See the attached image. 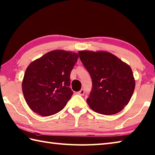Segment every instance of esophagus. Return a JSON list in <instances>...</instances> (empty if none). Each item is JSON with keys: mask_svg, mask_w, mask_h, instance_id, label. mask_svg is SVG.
<instances>
[{"mask_svg": "<svg viewBox=\"0 0 155 155\" xmlns=\"http://www.w3.org/2000/svg\"><path fill=\"white\" fill-rule=\"evenodd\" d=\"M78 95H81V96L83 95L84 94V89H81V90L80 91L78 92Z\"/></svg>", "mask_w": 155, "mask_h": 155, "instance_id": "34e87169", "label": "esophagus"}]
</instances>
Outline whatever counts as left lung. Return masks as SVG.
Listing matches in <instances>:
<instances>
[{
    "instance_id": "8db88e82",
    "label": "left lung",
    "mask_w": 155,
    "mask_h": 155,
    "mask_svg": "<svg viewBox=\"0 0 155 155\" xmlns=\"http://www.w3.org/2000/svg\"><path fill=\"white\" fill-rule=\"evenodd\" d=\"M82 63L92 79L87 102L97 113L116 114L128 104L135 89L132 71L114 54L107 51H78Z\"/></svg>"
}]
</instances>
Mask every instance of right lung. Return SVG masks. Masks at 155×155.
Returning <instances> with one entry per match:
<instances>
[{
    "mask_svg": "<svg viewBox=\"0 0 155 155\" xmlns=\"http://www.w3.org/2000/svg\"><path fill=\"white\" fill-rule=\"evenodd\" d=\"M78 54L54 50L31 62L22 83L27 105L42 116L56 114L65 107L73 92L70 88L71 72Z\"/></svg>",
    "mask_w": 155,
    "mask_h": 155,
    "instance_id": "right-lung-1",
    "label": "right lung"
}]
</instances>
